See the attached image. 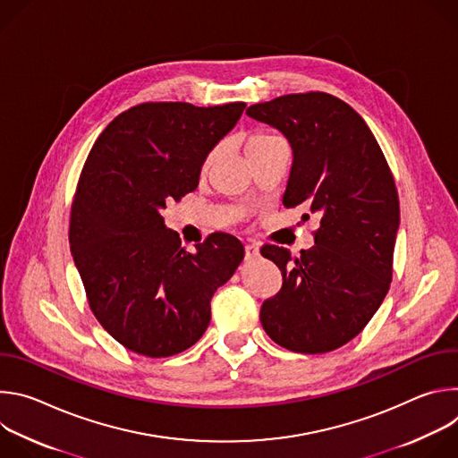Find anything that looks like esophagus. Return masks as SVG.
Instances as JSON below:
<instances>
[{"label":"esophagus","mask_w":458,"mask_h":458,"mask_svg":"<svg viewBox=\"0 0 458 458\" xmlns=\"http://www.w3.org/2000/svg\"><path fill=\"white\" fill-rule=\"evenodd\" d=\"M244 251H246V259H248V260L259 257V246H257V244H246V246H244Z\"/></svg>","instance_id":"obj_1"}]
</instances>
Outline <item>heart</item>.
Masks as SVG:
<instances>
[{
    "instance_id": "obj_1",
    "label": "heart",
    "mask_w": 458,
    "mask_h": 458,
    "mask_svg": "<svg viewBox=\"0 0 458 458\" xmlns=\"http://www.w3.org/2000/svg\"><path fill=\"white\" fill-rule=\"evenodd\" d=\"M277 140H279V138H276L274 134H268V132H255V134H251V136L246 140V143H244V152H246V156L250 157L251 154H257L259 150L267 148L268 145H272V143L277 141ZM216 156H217L216 150L210 152V156L207 157V166L216 159Z\"/></svg>"
}]
</instances>
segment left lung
<instances>
[{"mask_svg": "<svg viewBox=\"0 0 458 458\" xmlns=\"http://www.w3.org/2000/svg\"><path fill=\"white\" fill-rule=\"evenodd\" d=\"M246 114L290 143L283 205H304L318 219L315 246L297 259L288 248L260 250L283 274L260 324L290 352L337 350L364 330L389 290L401 225L394 175L366 121L330 94H288Z\"/></svg>", "mask_w": 458, "mask_h": 458, "instance_id": "8db88e82", "label": "left lung"}]
</instances>
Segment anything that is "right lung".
I'll return each mask as SVG.
<instances>
[{"label": "right lung", "instance_id": "obj_1", "mask_svg": "<svg viewBox=\"0 0 458 458\" xmlns=\"http://www.w3.org/2000/svg\"><path fill=\"white\" fill-rule=\"evenodd\" d=\"M244 103H143L117 115L94 143L71 216V251L103 328L145 357L198 343L210 301L244 257L239 239L212 233L188 251L166 228V205L199 184L216 145Z\"/></svg>", "mask_w": 458, "mask_h": 458}]
</instances>
